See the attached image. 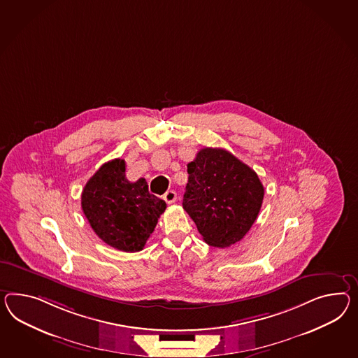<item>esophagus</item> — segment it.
I'll use <instances>...</instances> for the list:
<instances>
[{
  "instance_id": "34e87169",
  "label": "esophagus",
  "mask_w": 358,
  "mask_h": 358,
  "mask_svg": "<svg viewBox=\"0 0 358 358\" xmlns=\"http://www.w3.org/2000/svg\"><path fill=\"white\" fill-rule=\"evenodd\" d=\"M164 200H165L167 203H173V202L176 201V192H175V191H167V192L164 194Z\"/></svg>"
}]
</instances>
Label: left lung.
<instances>
[{"label": "left lung", "instance_id": "8db88e82", "mask_svg": "<svg viewBox=\"0 0 358 358\" xmlns=\"http://www.w3.org/2000/svg\"><path fill=\"white\" fill-rule=\"evenodd\" d=\"M183 209L206 244L227 248L245 236L261 210L258 175L226 149L203 148L187 165Z\"/></svg>", "mask_w": 358, "mask_h": 358}]
</instances>
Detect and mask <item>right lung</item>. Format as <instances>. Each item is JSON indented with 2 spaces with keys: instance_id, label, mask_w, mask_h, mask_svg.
I'll use <instances>...</instances> for the list:
<instances>
[{
  "instance_id": "1",
  "label": "right lung",
  "mask_w": 358,
  "mask_h": 358,
  "mask_svg": "<svg viewBox=\"0 0 358 358\" xmlns=\"http://www.w3.org/2000/svg\"><path fill=\"white\" fill-rule=\"evenodd\" d=\"M82 209L102 241L134 253L145 247L166 202L149 193L144 178L131 183L124 159L115 158L103 164L85 184Z\"/></svg>"
}]
</instances>
